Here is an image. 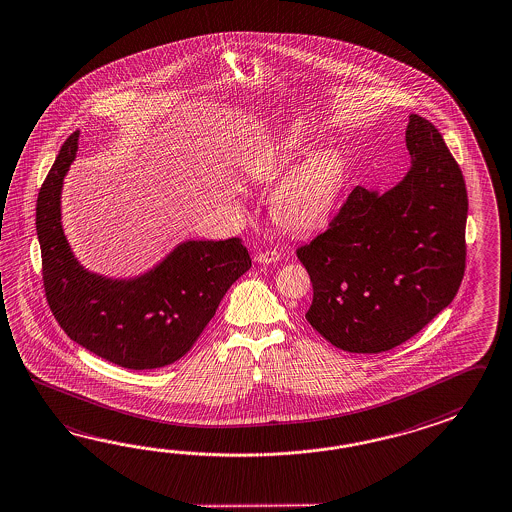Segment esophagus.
I'll use <instances>...</instances> for the list:
<instances>
[{"mask_svg":"<svg viewBox=\"0 0 512 512\" xmlns=\"http://www.w3.org/2000/svg\"><path fill=\"white\" fill-rule=\"evenodd\" d=\"M279 257H281V253L277 250L259 251L255 255V261L261 262V264H270V262L279 261Z\"/></svg>","mask_w":512,"mask_h":512,"instance_id":"obj_1","label":"esophagus"}]
</instances>
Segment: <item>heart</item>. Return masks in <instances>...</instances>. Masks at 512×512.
<instances>
[{"mask_svg":"<svg viewBox=\"0 0 512 512\" xmlns=\"http://www.w3.org/2000/svg\"><path fill=\"white\" fill-rule=\"evenodd\" d=\"M312 141L310 125L297 121L253 148L244 161V171L261 182L273 180ZM347 169V158L340 148L321 147L310 152L273 189L270 207L275 222L292 233L321 228L338 204Z\"/></svg>","mask_w":512,"mask_h":512,"instance_id":"1","label":"heart"}]
</instances>
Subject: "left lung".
I'll use <instances>...</instances> for the list:
<instances>
[{
    "mask_svg": "<svg viewBox=\"0 0 512 512\" xmlns=\"http://www.w3.org/2000/svg\"><path fill=\"white\" fill-rule=\"evenodd\" d=\"M411 169L384 194L356 185L329 228L297 248L314 288L308 323L347 353H382L452 303L466 264L465 178L439 130L409 115Z\"/></svg>",
    "mask_w": 512,
    "mask_h": 512,
    "instance_id": "8db88e82",
    "label": "left lung"
}]
</instances>
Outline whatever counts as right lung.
I'll use <instances>...</instances> for the list:
<instances>
[{
  "mask_svg": "<svg viewBox=\"0 0 512 512\" xmlns=\"http://www.w3.org/2000/svg\"><path fill=\"white\" fill-rule=\"evenodd\" d=\"M64 141L36 200L47 305L69 338L125 369L174 364L215 316L222 297L251 268L242 239L189 240L156 270L112 281L80 268L60 226V189L79 147Z\"/></svg>",
  "mask_w": 512,
  "mask_h": 512,
  "instance_id": "right-lung-1",
  "label": "right lung"
}]
</instances>
